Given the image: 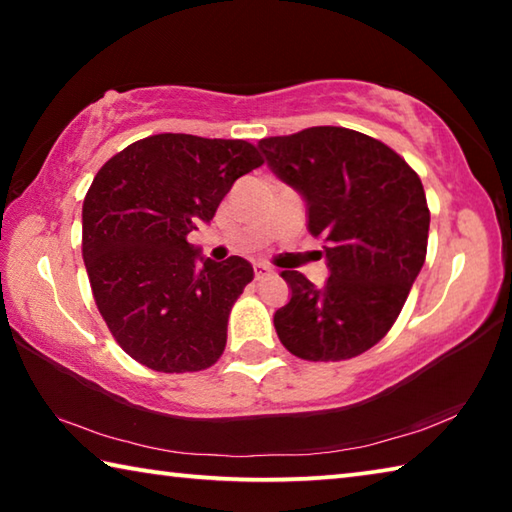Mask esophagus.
Masks as SVG:
<instances>
[{
  "label": "esophagus",
  "mask_w": 512,
  "mask_h": 512,
  "mask_svg": "<svg viewBox=\"0 0 512 512\" xmlns=\"http://www.w3.org/2000/svg\"><path fill=\"white\" fill-rule=\"evenodd\" d=\"M253 271H255V277H257V280H264V277L273 275V268H271V266H266V264H255V266H253Z\"/></svg>",
  "instance_id": "1"
}]
</instances>
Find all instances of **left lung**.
I'll list each match as a JSON object with an SVG mask.
<instances>
[{
	"instance_id": "1",
	"label": "left lung",
	"mask_w": 512,
	"mask_h": 512,
	"mask_svg": "<svg viewBox=\"0 0 512 512\" xmlns=\"http://www.w3.org/2000/svg\"><path fill=\"white\" fill-rule=\"evenodd\" d=\"M282 183L307 203V230L325 241L329 277L314 287L282 271L291 300L273 323L307 361H343L384 339L424 264L429 207L422 183L386 144L339 126L259 140Z\"/></svg>"
}]
</instances>
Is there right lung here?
<instances>
[{
	"label": "right lung",
	"mask_w": 512,
	"mask_h": 512,
	"mask_svg": "<svg viewBox=\"0 0 512 512\" xmlns=\"http://www.w3.org/2000/svg\"><path fill=\"white\" fill-rule=\"evenodd\" d=\"M264 160L244 140L162 133L103 164L83 201V262L108 329L142 366L196 372L223 354L253 266L214 262L187 235Z\"/></svg>",
	"instance_id": "add662e5"
}]
</instances>
